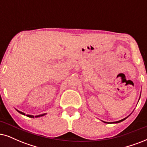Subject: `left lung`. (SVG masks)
Segmentation results:
<instances>
[{
	"label": "left lung",
	"mask_w": 147,
	"mask_h": 147,
	"mask_svg": "<svg viewBox=\"0 0 147 147\" xmlns=\"http://www.w3.org/2000/svg\"><path fill=\"white\" fill-rule=\"evenodd\" d=\"M125 119H121V120H120V121H116V122H113V123H119V122H121V121H123V120H125ZM105 122V121H104ZM105 123H107V122H105Z\"/></svg>",
	"instance_id": "1"
}]
</instances>
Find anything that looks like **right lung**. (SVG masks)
Instances as JSON below:
<instances>
[{
  "label": "right lung",
  "instance_id": "1",
  "mask_svg": "<svg viewBox=\"0 0 147 147\" xmlns=\"http://www.w3.org/2000/svg\"><path fill=\"white\" fill-rule=\"evenodd\" d=\"M17 111H18V112H19L20 113H21V114H22V115H25V114H24V113H22V112H21V111H18L17 110ZM45 114H42V115H36V116H35V117H41V116H43V115H45ZM26 116L27 117H31V118H34V116H33V115H26Z\"/></svg>",
  "mask_w": 147,
  "mask_h": 147
}]
</instances>
